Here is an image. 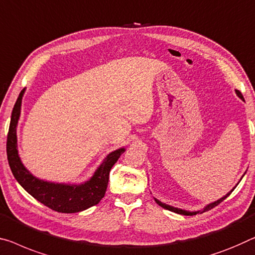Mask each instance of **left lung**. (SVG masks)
<instances>
[{"mask_svg": "<svg viewBox=\"0 0 255 255\" xmlns=\"http://www.w3.org/2000/svg\"><path fill=\"white\" fill-rule=\"evenodd\" d=\"M236 95L241 98L242 100H244V98H243V95L242 93L238 91V90H236ZM245 174V173H244ZM237 186H235L232 190L229 191L228 194L227 195H225L223 196V197H221L220 199H218V201H215V202H213V203H210V204H207L204 209H203L202 211H195V212H190V211H186V210H181V209H178V207H173V206H170V205H167V204H165V203H162L160 201H158V199H156L155 198V202L157 203V204L159 205V206H162L163 209H166V210H168V211H172V212H174V213H178V214H182V215H196L197 213H203V212H206V211H209V210H211V209H213V207H215L217 205H219L220 204L221 202H223L225 201V199L228 197V196L233 193L234 191V189L235 188H236Z\"/></svg>", "mask_w": 255, "mask_h": 255, "instance_id": "8db88e82", "label": "left lung"}]
</instances>
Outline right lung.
Listing matches in <instances>:
<instances>
[{
	"label": "right lung",
	"mask_w": 255,
	"mask_h": 255,
	"mask_svg": "<svg viewBox=\"0 0 255 255\" xmlns=\"http://www.w3.org/2000/svg\"><path fill=\"white\" fill-rule=\"evenodd\" d=\"M25 90H21L14 104L6 139L7 162L13 177L27 193L57 212L76 213L97 205L107 190L111 168L125 151V148H120L106 156L104 162L97 168L92 177L81 185L49 182L34 177L23 166L17 148V125L20 117L21 100Z\"/></svg>",
	"instance_id": "1"
}]
</instances>
